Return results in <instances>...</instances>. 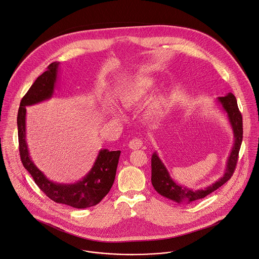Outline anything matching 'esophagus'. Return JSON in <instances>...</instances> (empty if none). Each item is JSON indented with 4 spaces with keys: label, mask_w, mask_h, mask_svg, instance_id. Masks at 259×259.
<instances>
[{
    "label": "esophagus",
    "mask_w": 259,
    "mask_h": 259,
    "mask_svg": "<svg viewBox=\"0 0 259 259\" xmlns=\"http://www.w3.org/2000/svg\"><path fill=\"white\" fill-rule=\"evenodd\" d=\"M143 142L141 139H134L128 142V147L132 149H139L142 146Z\"/></svg>",
    "instance_id": "34e87169"
}]
</instances>
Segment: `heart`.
<instances>
[{
    "instance_id": "heart-1",
    "label": "heart",
    "mask_w": 259,
    "mask_h": 259,
    "mask_svg": "<svg viewBox=\"0 0 259 259\" xmlns=\"http://www.w3.org/2000/svg\"><path fill=\"white\" fill-rule=\"evenodd\" d=\"M154 81L150 78H139L134 81L127 90V100L139 101L146 97L148 92L153 88ZM164 106V101L162 98L155 99L148 107V113L150 115L159 114Z\"/></svg>"
}]
</instances>
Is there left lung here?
<instances>
[{
	"label": "left lung",
	"mask_w": 259,
	"mask_h": 259,
	"mask_svg": "<svg viewBox=\"0 0 259 259\" xmlns=\"http://www.w3.org/2000/svg\"><path fill=\"white\" fill-rule=\"evenodd\" d=\"M218 101L223 105L224 110L228 114L230 123L234 131L235 143L232 149L231 155L228 159L227 168L224 176L207 188L193 190L183 187L175 183L170 177L165 165L162 163L157 153L154 152L151 157V183L154 189L165 198L174 201L178 204H189L194 201L200 200L208 196L209 194L222 187L227 181H229L235 170L236 162L238 159V152L242 141V117L238 110L237 102L235 95L229 93L225 97H219Z\"/></svg>",
	"instance_id": "1"
}]
</instances>
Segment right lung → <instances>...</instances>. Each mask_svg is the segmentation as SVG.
I'll return each instance as SVG.
<instances>
[{
  "label": "right lung",
  "instance_id": "1",
  "mask_svg": "<svg viewBox=\"0 0 259 259\" xmlns=\"http://www.w3.org/2000/svg\"><path fill=\"white\" fill-rule=\"evenodd\" d=\"M58 65L59 63L57 62L49 64L47 70L37 77L21 101L17 119L20 155L24 168L30 173L38 188L49 199L76 209H85L100 203L110 192L115 181L120 150L109 151L108 149H102L92 169L82 180L75 184H58L48 180L32 162L25 141V107L52 97L57 79Z\"/></svg>",
  "mask_w": 259,
  "mask_h": 259
}]
</instances>
